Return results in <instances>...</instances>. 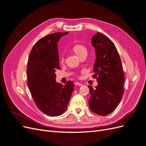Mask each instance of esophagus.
<instances>
[{
    "label": "esophagus",
    "mask_w": 146,
    "mask_h": 146,
    "mask_svg": "<svg viewBox=\"0 0 146 146\" xmlns=\"http://www.w3.org/2000/svg\"><path fill=\"white\" fill-rule=\"evenodd\" d=\"M75 85H77V86H82V85H83L82 83H79V82H76V83H75Z\"/></svg>",
    "instance_id": "34e87169"
}]
</instances>
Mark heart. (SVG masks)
<instances>
[{
    "label": "heart",
    "mask_w": 146,
    "mask_h": 146,
    "mask_svg": "<svg viewBox=\"0 0 146 146\" xmlns=\"http://www.w3.org/2000/svg\"><path fill=\"white\" fill-rule=\"evenodd\" d=\"M73 50L78 57H80L83 54H87V50L86 47L82 45H76L73 47ZM61 62L64 61V58L63 56H61Z\"/></svg>",
    "instance_id": "1"
}]
</instances>
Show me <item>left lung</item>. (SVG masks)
Listing matches in <instances>:
<instances>
[{"mask_svg":"<svg viewBox=\"0 0 146 146\" xmlns=\"http://www.w3.org/2000/svg\"><path fill=\"white\" fill-rule=\"evenodd\" d=\"M96 60L93 76L98 85L90 88L89 105L91 111L100 116L112 113L120 103L123 94V75L122 62L116 47L110 39L98 32L91 38Z\"/></svg>","mask_w":146,"mask_h":146,"instance_id":"left-lung-1","label":"left lung"}]
</instances>
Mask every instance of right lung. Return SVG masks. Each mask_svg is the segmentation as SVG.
<instances>
[{"label": "right lung", "mask_w": 146, "mask_h": 146, "mask_svg": "<svg viewBox=\"0 0 146 146\" xmlns=\"http://www.w3.org/2000/svg\"><path fill=\"white\" fill-rule=\"evenodd\" d=\"M68 32L54 33L41 38L33 47L29 57L28 87L39 110L50 116H58L67 110L74 83L64 85L56 82L60 69L58 42Z\"/></svg>", "instance_id": "add662e5"}]
</instances>
